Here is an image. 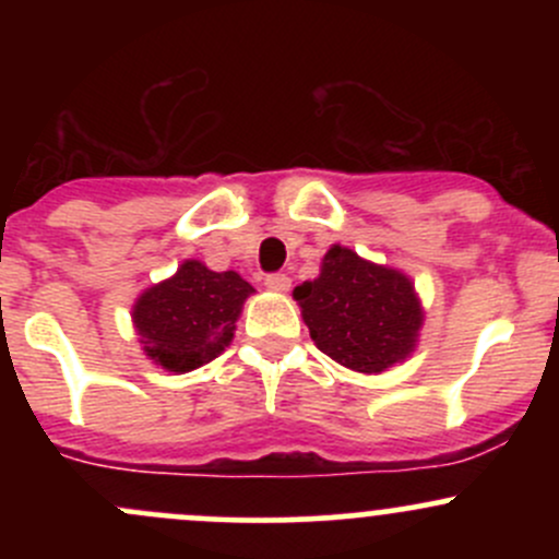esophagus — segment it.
Here are the masks:
<instances>
[{
	"label": "esophagus",
	"mask_w": 559,
	"mask_h": 559,
	"mask_svg": "<svg viewBox=\"0 0 559 559\" xmlns=\"http://www.w3.org/2000/svg\"><path fill=\"white\" fill-rule=\"evenodd\" d=\"M264 286H267L270 292H289L292 278L284 273H270L267 278H264Z\"/></svg>",
	"instance_id": "34e87169"
}]
</instances>
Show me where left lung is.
<instances>
[{
    "label": "left lung",
    "mask_w": 559,
    "mask_h": 559,
    "mask_svg": "<svg viewBox=\"0 0 559 559\" xmlns=\"http://www.w3.org/2000/svg\"><path fill=\"white\" fill-rule=\"evenodd\" d=\"M292 297L316 348L348 370L379 376L419 346L425 308L414 281L341 243L324 253L319 275L295 286Z\"/></svg>",
    "instance_id": "obj_1"
}]
</instances>
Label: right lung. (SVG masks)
<instances>
[{"instance_id":"right-lung-1","label":"right lung","mask_w":559,"mask_h":559,"mask_svg":"<svg viewBox=\"0 0 559 559\" xmlns=\"http://www.w3.org/2000/svg\"><path fill=\"white\" fill-rule=\"evenodd\" d=\"M253 286L235 270L186 259L170 278L148 286L132 306L143 354L167 373H191L233 343L243 302Z\"/></svg>"}]
</instances>
